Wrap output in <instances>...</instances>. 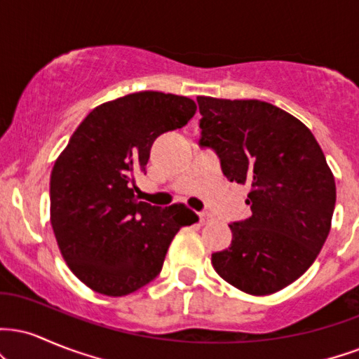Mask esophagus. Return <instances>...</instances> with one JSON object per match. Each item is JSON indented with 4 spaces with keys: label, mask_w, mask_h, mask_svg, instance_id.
<instances>
[{
    "label": "esophagus",
    "mask_w": 359,
    "mask_h": 359,
    "mask_svg": "<svg viewBox=\"0 0 359 359\" xmlns=\"http://www.w3.org/2000/svg\"><path fill=\"white\" fill-rule=\"evenodd\" d=\"M199 217H201V222H203V224H211V222L214 221V216H212L211 212H208V211L201 212Z\"/></svg>",
    "instance_id": "1"
}]
</instances>
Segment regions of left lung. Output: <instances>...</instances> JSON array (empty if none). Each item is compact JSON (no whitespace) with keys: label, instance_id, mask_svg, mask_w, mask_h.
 Segmentation results:
<instances>
[{"label":"left lung","instance_id":"left-lung-1","mask_svg":"<svg viewBox=\"0 0 359 359\" xmlns=\"http://www.w3.org/2000/svg\"><path fill=\"white\" fill-rule=\"evenodd\" d=\"M201 147L228 180L248 184L251 217L229 224L228 250L212 253L221 278L251 295L282 290L314 263L331 231L336 182L311 130L258 100L197 96Z\"/></svg>","mask_w":359,"mask_h":359}]
</instances>
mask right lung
Listing matches in <instances>:
<instances>
[{"label": "right lung", "mask_w": 359, "mask_h": 359, "mask_svg": "<svg viewBox=\"0 0 359 359\" xmlns=\"http://www.w3.org/2000/svg\"><path fill=\"white\" fill-rule=\"evenodd\" d=\"M196 102L142 90L94 108L50 175V222L72 273L94 292L121 297L160 273L172 240L199 221L187 205L137 199L155 138L187 125Z\"/></svg>", "instance_id": "obj_1"}]
</instances>
